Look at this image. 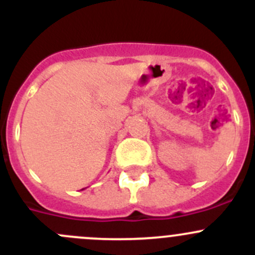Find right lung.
Segmentation results:
<instances>
[{
    "label": "right lung",
    "instance_id": "right-lung-1",
    "mask_svg": "<svg viewBox=\"0 0 255 255\" xmlns=\"http://www.w3.org/2000/svg\"><path fill=\"white\" fill-rule=\"evenodd\" d=\"M82 190H84V189H82Z\"/></svg>",
    "mask_w": 255,
    "mask_h": 255
}]
</instances>
